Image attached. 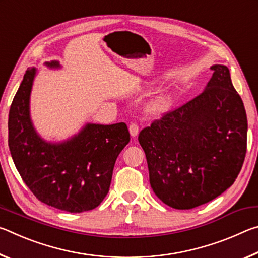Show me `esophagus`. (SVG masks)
I'll return each instance as SVG.
<instances>
[{
    "mask_svg": "<svg viewBox=\"0 0 258 258\" xmlns=\"http://www.w3.org/2000/svg\"><path fill=\"white\" fill-rule=\"evenodd\" d=\"M128 130H130V134L132 135L133 138L137 137L138 133H139V125L137 123H132V124L130 125Z\"/></svg>",
    "mask_w": 258,
    "mask_h": 258,
    "instance_id": "obj_1",
    "label": "esophagus"
}]
</instances>
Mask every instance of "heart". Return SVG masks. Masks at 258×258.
I'll list each match as a JSON object with an SVG mask.
<instances>
[{
	"label": "heart",
	"mask_w": 258,
	"mask_h": 258,
	"mask_svg": "<svg viewBox=\"0 0 258 258\" xmlns=\"http://www.w3.org/2000/svg\"><path fill=\"white\" fill-rule=\"evenodd\" d=\"M173 100L167 94H161L159 97L155 98L154 100L147 104L146 111L149 116L158 117L167 112L172 107Z\"/></svg>",
	"instance_id": "heart-1"
}]
</instances>
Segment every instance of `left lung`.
Returning <instances> with one entry per match:
<instances>
[{"label": "left lung", "instance_id": "left-lung-1", "mask_svg": "<svg viewBox=\"0 0 258 258\" xmlns=\"http://www.w3.org/2000/svg\"><path fill=\"white\" fill-rule=\"evenodd\" d=\"M204 92L143 128L152 190L175 209L204 205L229 189L247 151V115L229 68L211 67Z\"/></svg>", "mask_w": 258, "mask_h": 258}]
</instances>
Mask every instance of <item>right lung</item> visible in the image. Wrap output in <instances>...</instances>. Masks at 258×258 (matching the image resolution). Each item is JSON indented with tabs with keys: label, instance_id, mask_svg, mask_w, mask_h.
Returning a JSON list of instances; mask_svg holds the SVG:
<instances>
[{
	"label": "right lung",
	"instance_id": "1",
	"mask_svg": "<svg viewBox=\"0 0 258 258\" xmlns=\"http://www.w3.org/2000/svg\"><path fill=\"white\" fill-rule=\"evenodd\" d=\"M60 68L59 61L45 62ZM36 68H28L9 111V148L23 181L40 202L69 213L98 207L106 197L113 166L130 142L125 123L86 124L67 141L46 142L35 131L29 98Z\"/></svg>",
	"mask_w": 258,
	"mask_h": 258
}]
</instances>
